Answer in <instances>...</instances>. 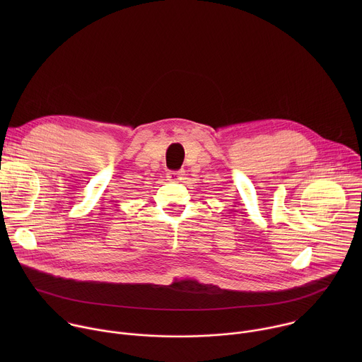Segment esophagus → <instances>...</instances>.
I'll return each mask as SVG.
<instances>
[{
    "mask_svg": "<svg viewBox=\"0 0 362 362\" xmlns=\"http://www.w3.org/2000/svg\"><path fill=\"white\" fill-rule=\"evenodd\" d=\"M182 176H183V172L177 170V172H169L166 177L169 182H179L182 179Z\"/></svg>",
    "mask_w": 362,
    "mask_h": 362,
    "instance_id": "esophagus-1",
    "label": "esophagus"
}]
</instances>
